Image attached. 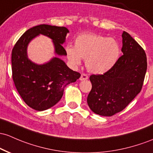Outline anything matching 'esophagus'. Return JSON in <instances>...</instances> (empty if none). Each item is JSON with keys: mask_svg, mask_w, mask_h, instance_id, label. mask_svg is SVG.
<instances>
[{"mask_svg": "<svg viewBox=\"0 0 153 153\" xmlns=\"http://www.w3.org/2000/svg\"><path fill=\"white\" fill-rule=\"evenodd\" d=\"M88 75H85V74H84V73H83V74H81V75H80V80H85L88 79Z\"/></svg>", "mask_w": 153, "mask_h": 153, "instance_id": "obj_1", "label": "esophagus"}]
</instances>
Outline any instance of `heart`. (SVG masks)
Wrapping results in <instances>:
<instances>
[{"label": "heart", "mask_w": 153, "mask_h": 153, "mask_svg": "<svg viewBox=\"0 0 153 153\" xmlns=\"http://www.w3.org/2000/svg\"><path fill=\"white\" fill-rule=\"evenodd\" d=\"M65 50L72 65H80L81 59H84L88 70L94 74L109 71L120 55V47L116 40L94 34L80 35L75 39L74 47L68 46Z\"/></svg>", "instance_id": "obj_1"}]
</instances>
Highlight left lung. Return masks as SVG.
I'll return each instance as SVG.
<instances>
[{
    "instance_id": "8db88e82",
    "label": "left lung",
    "mask_w": 153,
    "mask_h": 153,
    "mask_svg": "<svg viewBox=\"0 0 153 153\" xmlns=\"http://www.w3.org/2000/svg\"><path fill=\"white\" fill-rule=\"evenodd\" d=\"M122 56L103 75H92V88L87 97L91 110L102 116L122 111L142 89L147 71L145 52L126 32L122 34Z\"/></svg>"
}]
</instances>
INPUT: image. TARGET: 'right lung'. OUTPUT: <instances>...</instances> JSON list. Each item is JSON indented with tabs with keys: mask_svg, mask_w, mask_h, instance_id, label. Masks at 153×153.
<instances>
[{
	"mask_svg": "<svg viewBox=\"0 0 153 153\" xmlns=\"http://www.w3.org/2000/svg\"><path fill=\"white\" fill-rule=\"evenodd\" d=\"M68 29L65 27L40 25L27 30L15 44L11 53L12 76L17 91L31 108L43 111L54 106L62 97L65 88L80 74L70 69L58 56H66L62 44ZM43 34L53 42L56 57L38 65L28 58L27 47L35 37Z\"/></svg>",
	"mask_w": 153,
	"mask_h": 153,
	"instance_id": "right-lung-1",
	"label": "right lung"
}]
</instances>
